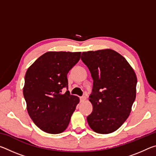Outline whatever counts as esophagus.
Segmentation results:
<instances>
[{"label": "esophagus", "mask_w": 156, "mask_h": 156, "mask_svg": "<svg viewBox=\"0 0 156 156\" xmlns=\"http://www.w3.org/2000/svg\"><path fill=\"white\" fill-rule=\"evenodd\" d=\"M80 102H83V101H84V100H86V97L85 96L80 97Z\"/></svg>", "instance_id": "34e87169"}]
</instances>
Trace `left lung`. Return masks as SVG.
<instances>
[{
	"label": "left lung",
	"mask_w": 156,
	"mask_h": 156,
	"mask_svg": "<svg viewBox=\"0 0 156 156\" xmlns=\"http://www.w3.org/2000/svg\"><path fill=\"white\" fill-rule=\"evenodd\" d=\"M81 60L94 80L89 96L93 111L87 122L98 133H112L131 112L136 95V73L125 58L112 49L83 52Z\"/></svg>",
	"instance_id": "1"
}]
</instances>
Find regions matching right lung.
Segmentation results:
<instances>
[{
    "label": "right lung",
    "mask_w": 156,
    "mask_h": 156,
    "mask_svg": "<svg viewBox=\"0 0 156 156\" xmlns=\"http://www.w3.org/2000/svg\"><path fill=\"white\" fill-rule=\"evenodd\" d=\"M81 52L49 51L42 55L26 72L23 95L29 115L42 131L51 134L64 131L79 103L68 90L67 73L80 60Z\"/></svg>",
    "instance_id": "add662e5"
}]
</instances>
